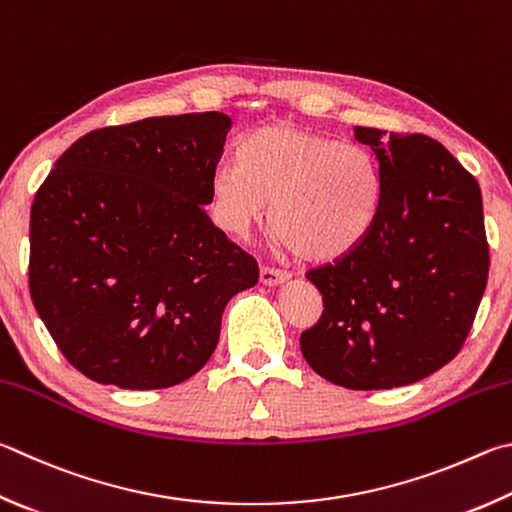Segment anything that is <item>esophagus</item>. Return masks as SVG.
<instances>
[{"instance_id":"obj_1","label":"esophagus","mask_w":512,"mask_h":512,"mask_svg":"<svg viewBox=\"0 0 512 512\" xmlns=\"http://www.w3.org/2000/svg\"><path fill=\"white\" fill-rule=\"evenodd\" d=\"M288 277H291V275L284 273V271H277V268H268V266H264L262 271H259V282H262L264 286L284 284Z\"/></svg>"}]
</instances>
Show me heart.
<instances>
[{"instance_id":"1","label":"heart","mask_w":512,"mask_h":512,"mask_svg":"<svg viewBox=\"0 0 512 512\" xmlns=\"http://www.w3.org/2000/svg\"><path fill=\"white\" fill-rule=\"evenodd\" d=\"M237 161L210 179L212 215L230 235H246L271 203L277 239L306 262H331L374 224L380 176L362 145L277 123L241 138Z\"/></svg>"}]
</instances>
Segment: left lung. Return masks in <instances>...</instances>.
<instances>
[{
    "label": "left lung",
    "instance_id": "1",
    "mask_svg": "<svg viewBox=\"0 0 512 512\" xmlns=\"http://www.w3.org/2000/svg\"><path fill=\"white\" fill-rule=\"evenodd\" d=\"M374 152L380 197L351 253L306 280L324 311L300 338L315 374L347 389H392L434 374L466 342L488 284L475 176L423 134L353 127Z\"/></svg>",
    "mask_w": 512,
    "mask_h": 512
}]
</instances>
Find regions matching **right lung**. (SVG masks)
Here are the masks:
<instances>
[{
	"instance_id": "right-lung-1",
	"label": "right lung",
	"mask_w": 512,
	"mask_h": 512,
	"mask_svg": "<svg viewBox=\"0 0 512 512\" xmlns=\"http://www.w3.org/2000/svg\"><path fill=\"white\" fill-rule=\"evenodd\" d=\"M232 120L102 127L64 152L31 208L29 288L55 345L120 389L179 385L210 360L257 262L206 215Z\"/></svg>"
}]
</instances>
